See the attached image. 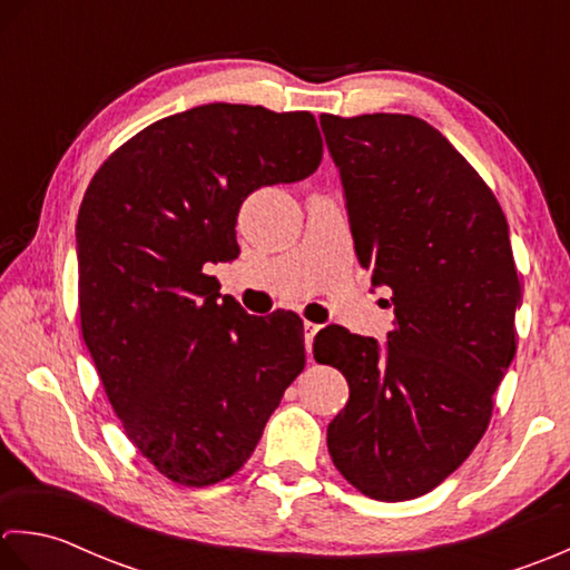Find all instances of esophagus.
<instances>
[{
	"label": "esophagus",
	"mask_w": 570,
	"mask_h": 570,
	"mask_svg": "<svg viewBox=\"0 0 570 570\" xmlns=\"http://www.w3.org/2000/svg\"><path fill=\"white\" fill-rule=\"evenodd\" d=\"M317 332H320V324L305 322V346H307V354H312V342H315V334Z\"/></svg>",
	"instance_id": "obj_1"
}]
</instances>
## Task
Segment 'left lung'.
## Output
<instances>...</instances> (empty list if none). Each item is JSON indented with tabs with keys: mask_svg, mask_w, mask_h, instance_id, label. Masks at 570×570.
<instances>
[{
	"mask_svg": "<svg viewBox=\"0 0 570 570\" xmlns=\"http://www.w3.org/2000/svg\"><path fill=\"white\" fill-rule=\"evenodd\" d=\"M358 263L391 287L386 344L315 336L350 401L327 428L358 492L403 502L435 490L480 443L517 352L521 285L502 206L433 125L413 115H322Z\"/></svg>",
	"mask_w": 570,
	"mask_h": 570,
	"instance_id": "left-lung-1",
	"label": "left lung"
}]
</instances>
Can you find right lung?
I'll use <instances>...</instances> for the list:
<instances>
[{
  "label": "right lung",
  "mask_w": 570,
  "mask_h": 570,
  "mask_svg": "<svg viewBox=\"0 0 570 570\" xmlns=\"http://www.w3.org/2000/svg\"><path fill=\"white\" fill-rule=\"evenodd\" d=\"M320 161L312 112L212 102L145 127L88 184L80 330L127 438L171 482L236 474L305 368L299 317L246 315L206 268L238 258L250 191Z\"/></svg>",
  "instance_id": "obj_1"
}]
</instances>
